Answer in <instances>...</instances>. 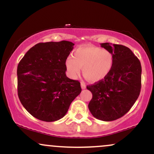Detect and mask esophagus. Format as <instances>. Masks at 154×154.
I'll use <instances>...</instances> for the list:
<instances>
[{
    "instance_id": "esophagus-1",
    "label": "esophagus",
    "mask_w": 154,
    "mask_h": 154,
    "mask_svg": "<svg viewBox=\"0 0 154 154\" xmlns=\"http://www.w3.org/2000/svg\"><path fill=\"white\" fill-rule=\"evenodd\" d=\"M81 88H82V89H85L86 88V85L84 82H81Z\"/></svg>"
}]
</instances>
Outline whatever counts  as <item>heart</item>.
Wrapping results in <instances>:
<instances>
[{"mask_svg":"<svg viewBox=\"0 0 154 154\" xmlns=\"http://www.w3.org/2000/svg\"><path fill=\"white\" fill-rule=\"evenodd\" d=\"M68 75L77 79L82 67V73L93 82L103 80L110 74L114 65V57L109 51L94 45L78 48L74 56H69L65 61Z\"/></svg>","mask_w":154,"mask_h":154,"instance_id":"obj_1","label":"heart"}]
</instances>
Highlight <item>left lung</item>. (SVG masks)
Wrapping results in <instances>:
<instances>
[{"instance_id":"obj_1","label":"left lung","mask_w":154,"mask_h":154,"mask_svg":"<svg viewBox=\"0 0 154 154\" xmlns=\"http://www.w3.org/2000/svg\"><path fill=\"white\" fill-rule=\"evenodd\" d=\"M100 46L114 57V65L103 80L88 85L93 94L88 109L92 115L102 121H114L131 109L141 88V64L128 47L104 43Z\"/></svg>"}]
</instances>
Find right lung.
<instances>
[{
	"instance_id": "right-lung-1",
	"label": "right lung",
	"mask_w": 154,
	"mask_h": 154,
	"mask_svg": "<svg viewBox=\"0 0 154 154\" xmlns=\"http://www.w3.org/2000/svg\"><path fill=\"white\" fill-rule=\"evenodd\" d=\"M74 45L66 40L38 43L19 63V98L37 119L44 122L61 119L82 91L79 81L66 75L65 61Z\"/></svg>"
}]
</instances>
